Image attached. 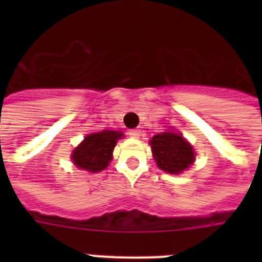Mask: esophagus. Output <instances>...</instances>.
<instances>
[{
  "label": "esophagus",
  "mask_w": 262,
  "mask_h": 262,
  "mask_svg": "<svg viewBox=\"0 0 262 262\" xmlns=\"http://www.w3.org/2000/svg\"><path fill=\"white\" fill-rule=\"evenodd\" d=\"M129 136H130L132 139H139L140 136H141V132L137 130V129H132V130H129Z\"/></svg>",
  "instance_id": "obj_1"
}]
</instances>
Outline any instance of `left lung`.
Segmentation results:
<instances>
[{
  "instance_id": "1",
  "label": "left lung",
  "mask_w": 262,
  "mask_h": 262,
  "mask_svg": "<svg viewBox=\"0 0 262 262\" xmlns=\"http://www.w3.org/2000/svg\"><path fill=\"white\" fill-rule=\"evenodd\" d=\"M149 144L158 167L168 174H181L194 162V149L181 133L174 130L158 133Z\"/></svg>"
}]
</instances>
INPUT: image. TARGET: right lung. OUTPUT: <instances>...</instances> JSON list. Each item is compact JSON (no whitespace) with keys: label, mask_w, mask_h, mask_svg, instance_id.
Masks as SVG:
<instances>
[{"label":"right lung","mask_w":262,"mask_h":262,"mask_svg":"<svg viewBox=\"0 0 262 262\" xmlns=\"http://www.w3.org/2000/svg\"><path fill=\"white\" fill-rule=\"evenodd\" d=\"M121 137L123 133L117 130H102L85 136L83 143L72 152L73 163L85 171H102L110 164L114 147Z\"/></svg>","instance_id":"add662e5"}]
</instances>
